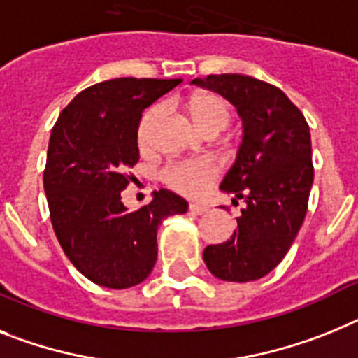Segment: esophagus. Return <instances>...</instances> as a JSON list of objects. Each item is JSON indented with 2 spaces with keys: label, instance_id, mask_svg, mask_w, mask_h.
<instances>
[{
  "label": "esophagus",
  "instance_id": "34e87169",
  "mask_svg": "<svg viewBox=\"0 0 358 358\" xmlns=\"http://www.w3.org/2000/svg\"><path fill=\"white\" fill-rule=\"evenodd\" d=\"M189 211L194 213V215H203V213H207V207L202 206V203H191Z\"/></svg>",
  "mask_w": 358,
  "mask_h": 358
}]
</instances>
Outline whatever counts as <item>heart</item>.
Segmentation results:
<instances>
[{
	"instance_id": "obj_1",
	"label": "heart",
	"mask_w": 358,
	"mask_h": 358,
	"mask_svg": "<svg viewBox=\"0 0 358 358\" xmlns=\"http://www.w3.org/2000/svg\"><path fill=\"white\" fill-rule=\"evenodd\" d=\"M189 113L193 116L196 127L203 133L218 134L231 122V105L225 98L215 92H202L194 96L193 100L189 101ZM160 105H152L143 113L140 129H138V140L142 147L151 143L152 131L160 120ZM216 174H218V169L213 162L193 158V160L173 162L167 165L164 169V180L180 193L187 196H198L215 182Z\"/></svg>"
}]
</instances>
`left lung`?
I'll return each instance as SVG.
<instances>
[{
    "mask_svg": "<svg viewBox=\"0 0 358 358\" xmlns=\"http://www.w3.org/2000/svg\"><path fill=\"white\" fill-rule=\"evenodd\" d=\"M193 83L235 105L244 138L222 191L244 200L233 236L203 249L220 280L251 282L273 271L289 251L308 213L313 185L311 134L304 114L278 87L242 74H209Z\"/></svg>",
    "mask_w": 358,
    "mask_h": 358,
    "instance_id": "left-lung-1",
    "label": "left lung"
}]
</instances>
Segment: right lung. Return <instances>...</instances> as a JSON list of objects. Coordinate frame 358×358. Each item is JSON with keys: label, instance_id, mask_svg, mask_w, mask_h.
Instances as JSON below:
<instances>
[{"label": "right lung", "instance_id": "1", "mask_svg": "<svg viewBox=\"0 0 358 358\" xmlns=\"http://www.w3.org/2000/svg\"><path fill=\"white\" fill-rule=\"evenodd\" d=\"M182 80L116 78L87 87L54 123L43 171L50 222L63 253L98 286L125 289L151 275L156 231L164 218L187 211L173 191L129 211L122 191L140 160L143 109Z\"/></svg>", "mask_w": 358, "mask_h": 358}]
</instances>
